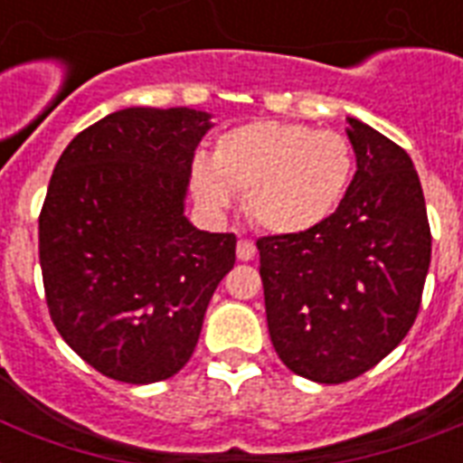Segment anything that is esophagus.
Masks as SVG:
<instances>
[{
  "instance_id": "34e87169",
  "label": "esophagus",
  "mask_w": 463,
  "mask_h": 463,
  "mask_svg": "<svg viewBox=\"0 0 463 463\" xmlns=\"http://www.w3.org/2000/svg\"><path fill=\"white\" fill-rule=\"evenodd\" d=\"M235 254H238L240 261H250L257 254V247H254L252 240L247 238H240L238 240V247H235Z\"/></svg>"
}]
</instances>
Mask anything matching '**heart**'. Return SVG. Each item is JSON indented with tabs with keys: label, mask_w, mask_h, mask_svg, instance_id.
<instances>
[{
	"label": "heart",
	"mask_w": 463,
	"mask_h": 463,
	"mask_svg": "<svg viewBox=\"0 0 463 463\" xmlns=\"http://www.w3.org/2000/svg\"><path fill=\"white\" fill-rule=\"evenodd\" d=\"M353 177L348 141L300 122L257 119L221 134L209 156H194L189 189L221 216L247 192V211L264 231H315L344 202Z\"/></svg>",
	"instance_id": "heart-1"
}]
</instances>
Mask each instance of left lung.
<instances>
[{
    "label": "left lung",
    "mask_w": 463,
    "mask_h": 463,
    "mask_svg": "<svg viewBox=\"0 0 463 463\" xmlns=\"http://www.w3.org/2000/svg\"><path fill=\"white\" fill-rule=\"evenodd\" d=\"M355 175L315 231L261 238L267 324L283 365L319 384L367 373L416 322L430 267V225L413 160L345 118Z\"/></svg>",
    "instance_id": "1"
}]
</instances>
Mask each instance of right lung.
I'll use <instances>...</instances> for the list:
<instances>
[{"instance_id":"right-lung-1","label":"right lung","mask_w":463,"mask_h":463,"mask_svg":"<svg viewBox=\"0 0 463 463\" xmlns=\"http://www.w3.org/2000/svg\"><path fill=\"white\" fill-rule=\"evenodd\" d=\"M213 115L127 108L76 134L40 213V269L60 336L98 373L151 384L187 365L232 232L184 216L189 165Z\"/></svg>"}]
</instances>
